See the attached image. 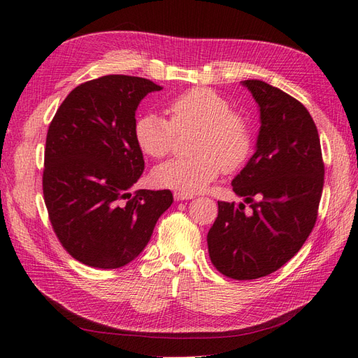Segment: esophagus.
I'll use <instances>...</instances> for the list:
<instances>
[{"label":"esophagus","instance_id":"obj_1","mask_svg":"<svg viewBox=\"0 0 358 358\" xmlns=\"http://www.w3.org/2000/svg\"><path fill=\"white\" fill-rule=\"evenodd\" d=\"M173 196H175V200H176V201H180V200H191L192 197H194V194H189V192H182V191H176Z\"/></svg>","mask_w":358,"mask_h":358}]
</instances>
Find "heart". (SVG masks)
Listing matches in <instances>:
<instances>
[{"mask_svg": "<svg viewBox=\"0 0 358 358\" xmlns=\"http://www.w3.org/2000/svg\"><path fill=\"white\" fill-rule=\"evenodd\" d=\"M171 120L146 114L135 123V141L150 158H162L171 150L176 132L197 129L192 158H173L152 171L161 188L199 192L214 182L221 170L243 167L251 152V132L245 119L230 111V103L206 87L183 92L169 105Z\"/></svg>", "mask_w": 358, "mask_h": 358, "instance_id": "heart-1", "label": "heart"}]
</instances>
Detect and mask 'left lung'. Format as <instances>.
<instances>
[{
    "mask_svg": "<svg viewBox=\"0 0 358 358\" xmlns=\"http://www.w3.org/2000/svg\"><path fill=\"white\" fill-rule=\"evenodd\" d=\"M253 96L260 128L256 150L231 180L251 203L218 201L208 234L212 264L235 280L265 277L291 260L316 223L324 188L321 141L301 102L265 81H241ZM257 198V201L254 199Z\"/></svg>",
    "mask_w": 358,
    "mask_h": 358,
    "instance_id": "8db88e82",
    "label": "left lung"
}]
</instances>
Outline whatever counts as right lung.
<instances>
[{"instance_id": "right-lung-1", "label": "right lung", "mask_w": 358, "mask_h": 358, "mask_svg": "<svg viewBox=\"0 0 358 358\" xmlns=\"http://www.w3.org/2000/svg\"><path fill=\"white\" fill-rule=\"evenodd\" d=\"M162 87L128 75L87 81L67 94L46 135L43 197L57 238L81 264L128 265L173 203L169 189H137L144 170L135 111Z\"/></svg>"}]
</instances>
